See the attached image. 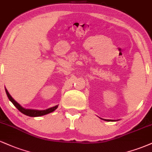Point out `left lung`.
I'll use <instances>...</instances> for the list:
<instances>
[{
    "label": "left lung",
    "mask_w": 152,
    "mask_h": 152,
    "mask_svg": "<svg viewBox=\"0 0 152 152\" xmlns=\"http://www.w3.org/2000/svg\"><path fill=\"white\" fill-rule=\"evenodd\" d=\"M104 120H106V119H104ZM107 121H112V120H110H110H109V119H107Z\"/></svg>",
    "instance_id": "1"
}]
</instances>
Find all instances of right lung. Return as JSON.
<instances>
[{
  "mask_svg": "<svg viewBox=\"0 0 152 152\" xmlns=\"http://www.w3.org/2000/svg\"><path fill=\"white\" fill-rule=\"evenodd\" d=\"M5 92H6V94L7 96H8L9 100L11 102L12 104H14V106H15L20 112H22L23 114H24V115H26L27 116H29V117H40V116L47 115V114H49L50 113V112H53V111H55L58 107V105H56V106L53 107H50L45 110H30V109H25L23 108L22 106H20V105L17 102H16L15 99L10 96V94H9V92H8V90H7L6 89H5Z\"/></svg>",
  "mask_w": 152,
  "mask_h": 152,
  "instance_id": "right-lung-1",
  "label": "right lung"
}]
</instances>
